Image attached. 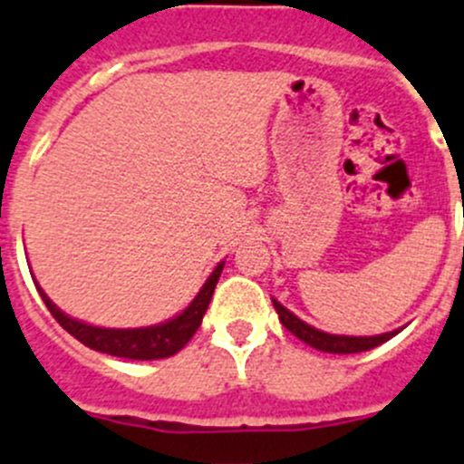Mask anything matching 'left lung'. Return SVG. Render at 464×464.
<instances>
[{"label":"left lung","mask_w":464,"mask_h":464,"mask_svg":"<svg viewBox=\"0 0 464 464\" xmlns=\"http://www.w3.org/2000/svg\"><path fill=\"white\" fill-rule=\"evenodd\" d=\"M272 304H274V308H276L281 324L292 333V335H296L301 342H305L308 346H313V349H319V352H326V353L370 352V349L383 344V342H388L390 337H394L399 331H401V328H397V331L381 333V335H362V337L333 335V333H324V331H319V328L305 324L304 319H299L295 313H290V310H287L285 305L278 304L276 299H272Z\"/></svg>","instance_id":"8db88e82"}]
</instances>
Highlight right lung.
Listing matches in <instances>:
<instances>
[{
  "label": "right lung",
  "instance_id": "add662e5",
  "mask_svg": "<svg viewBox=\"0 0 464 464\" xmlns=\"http://www.w3.org/2000/svg\"><path fill=\"white\" fill-rule=\"evenodd\" d=\"M222 269L224 260L218 263V267L210 272V276L206 278L201 290L197 292V296L190 301V305H188L183 313H179L177 317L168 319V322L163 324H154V326L142 328H103L79 322V319L63 313V310L44 295V290L38 285V281H35V287H38L40 296H43L44 305H47L49 313L53 314V319H56L70 335H74L76 340L83 342L85 346H90L94 352L108 353V356L129 358V361H159V358H169L177 352H181L183 346L190 342V337L197 333V328L201 326V319H204L206 310H208V304L210 299H213L215 285H218Z\"/></svg>",
  "mask_w": 464,
  "mask_h": 464
}]
</instances>
